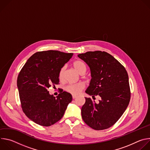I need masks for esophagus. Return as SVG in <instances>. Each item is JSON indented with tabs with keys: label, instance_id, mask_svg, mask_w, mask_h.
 <instances>
[{
	"label": "esophagus",
	"instance_id": "34e87169",
	"mask_svg": "<svg viewBox=\"0 0 150 150\" xmlns=\"http://www.w3.org/2000/svg\"><path fill=\"white\" fill-rule=\"evenodd\" d=\"M77 97V96H75V95H72V98L73 99H75Z\"/></svg>",
	"mask_w": 150,
	"mask_h": 150
}]
</instances>
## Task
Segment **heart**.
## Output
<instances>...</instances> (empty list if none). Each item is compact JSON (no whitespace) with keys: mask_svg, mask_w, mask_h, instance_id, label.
<instances>
[{"mask_svg":"<svg viewBox=\"0 0 150 150\" xmlns=\"http://www.w3.org/2000/svg\"><path fill=\"white\" fill-rule=\"evenodd\" d=\"M72 66L75 70L80 75H83L86 72L87 68L85 64L80 60H75L73 62ZM65 67H62L59 72V79L60 81H63L64 79V73H65ZM85 87L83 83L79 82L74 84L68 85L65 88V90L68 93L72 95L78 94Z\"/></svg>","mask_w":150,"mask_h":150,"instance_id":"obj_1","label":"heart"}]
</instances>
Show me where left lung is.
I'll list each match as a JSON object with an SVG mask.
<instances>
[{
    "label": "left lung",
    "mask_w": 150,
    "mask_h": 150,
    "mask_svg": "<svg viewBox=\"0 0 150 150\" xmlns=\"http://www.w3.org/2000/svg\"><path fill=\"white\" fill-rule=\"evenodd\" d=\"M90 67L91 79L85 93L99 96L98 103L85 97L81 108L84 122L95 130L108 129L122 116L129 104L131 91L127 73L122 64L101 51L79 54Z\"/></svg>",
    "instance_id": "8db88e82"
}]
</instances>
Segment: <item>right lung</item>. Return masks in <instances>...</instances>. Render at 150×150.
Returning <instances> with one entry per match:
<instances>
[{
	"instance_id": "1",
	"label": "right lung",
	"mask_w": 150,
	"mask_h": 150,
	"mask_svg": "<svg viewBox=\"0 0 150 150\" xmlns=\"http://www.w3.org/2000/svg\"><path fill=\"white\" fill-rule=\"evenodd\" d=\"M73 56L57 50L38 52L32 55L17 79L21 107L25 115L35 123L49 126L63 117L72 95L60 92L55 98L47 89L59 84V72Z\"/></svg>"
}]
</instances>
